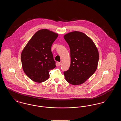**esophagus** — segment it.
I'll use <instances>...</instances> for the list:
<instances>
[{"mask_svg": "<svg viewBox=\"0 0 121 121\" xmlns=\"http://www.w3.org/2000/svg\"><path fill=\"white\" fill-rule=\"evenodd\" d=\"M61 64V63H60V62H58L57 63V65H58V66H60Z\"/></svg>", "mask_w": 121, "mask_h": 121, "instance_id": "1", "label": "esophagus"}]
</instances>
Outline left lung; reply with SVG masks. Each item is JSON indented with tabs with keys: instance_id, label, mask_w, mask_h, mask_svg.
Masks as SVG:
<instances>
[{
	"instance_id": "8db88e82",
	"label": "left lung",
	"mask_w": 121,
	"mask_h": 121,
	"mask_svg": "<svg viewBox=\"0 0 121 121\" xmlns=\"http://www.w3.org/2000/svg\"><path fill=\"white\" fill-rule=\"evenodd\" d=\"M64 38L69 45L71 57L69 69L63 73L65 79L73 85L81 84L97 69L98 49L92 40L82 32H70Z\"/></svg>"
}]
</instances>
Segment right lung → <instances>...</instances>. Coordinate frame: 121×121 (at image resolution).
Instances as JSON below:
<instances>
[{
  "instance_id": "right-lung-1",
  "label": "right lung",
  "mask_w": 121,
  "mask_h": 121,
  "mask_svg": "<svg viewBox=\"0 0 121 121\" xmlns=\"http://www.w3.org/2000/svg\"><path fill=\"white\" fill-rule=\"evenodd\" d=\"M58 34L47 29L37 31L21 53L22 68L32 80L42 82L47 80L50 70L56 67L51 46Z\"/></svg>"
}]
</instances>
